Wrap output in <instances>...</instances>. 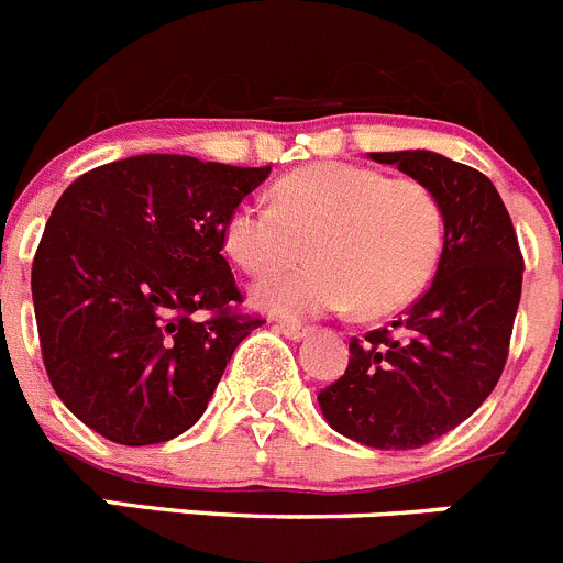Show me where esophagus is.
Wrapping results in <instances>:
<instances>
[{"label":"esophagus","mask_w":563,"mask_h":563,"mask_svg":"<svg viewBox=\"0 0 563 563\" xmlns=\"http://www.w3.org/2000/svg\"><path fill=\"white\" fill-rule=\"evenodd\" d=\"M275 328L280 330V333L286 335V339H291V341H302V339H308V335H311V328H306V324H294V322H277Z\"/></svg>","instance_id":"1"}]
</instances>
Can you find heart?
<instances>
[{"label":"heart","mask_w":563,"mask_h":563,"mask_svg":"<svg viewBox=\"0 0 563 563\" xmlns=\"http://www.w3.org/2000/svg\"><path fill=\"white\" fill-rule=\"evenodd\" d=\"M272 202H241L224 222V250L252 275L308 252L311 264L252 286L275 317L308 319L355 306L400 311L428 286L444 241V213L424 183L355 163H313L280 177Z\"/></svg>","instance_id":"obj_1"}]
</instances>
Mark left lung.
<instances>
[{
	"label": "left lung",
	"instance_id": "8db88e82",
	"mask_svg": "<svg viewBox=\"0 0 563 563\" xmlns=\"http://www.w3.org/2000/svg\"><path fill=\"white\" fill-rule=\"evenodd\" d=\"M424 183L444 213V244L428 291L391 322L350 341V364L319 391L333 430L375 450L439 439L495 391L522 294V252L486 175L439 152H369Z\"/></svg>",
	"mask_w": 563,
	"mask_h": 563
}]
</instances>
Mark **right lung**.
Returning a JSON list of instances; mask_svg holds the SVG:
<instances>
[{
    "label": "right lung",
    "mask_w": 563,
    "mask_h": 563,
    "mask_svg": "<svg viewBox=\"0 0 563 563\" xmlns=\"http://www.w3.org/2000/svg\"><path fill=\"white\" fill-rule=\"evenodd\" d=\"M269 172L135 155L57 199L33 261L35 322L52 388L99 435L144 448L186 433L264 324L233 311L222 246L230 210Z\"/></svg>",
    "instance_id": "right-lung-1"
}]
</instances>
